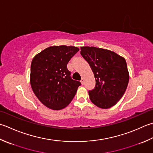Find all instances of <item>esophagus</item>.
<instances>
[{
    "label": "esophagus",
    "instance_id": "esophagus-1",
    "mask_svg": "<svg viewBox=\"0 0 153 153\" xmlns=\"http://www.w3.org/2000/svg\"><path fill=\"white\" fill-rule=\"evenodd\" d=\"M84 82H85L84 78H83V77H82V79H81V83H82V85H83V84H84Z\"/></svg>",
    "mask_w": 153,
    "mask_h": 153
}]
</instances>
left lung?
<instances>
[{
  "instance_id": "obj_1",
  "label": "left lung",
  "mask_w": 153,
  "mask_h": 153,
  "mask_svg": "<svg viewBox=\"0 0 153 153\" xmlns=\"http://www.w3.org/2000/svg\"><path fill=\"white\" fill-rule=\"evenodd\" d=\"M81 54L89 63L96 82L89 91L91 102L101 109H109L121 100L127 88L129 74L123 57L109 50L81 47Z\"/></svg>"
}]
</instances>
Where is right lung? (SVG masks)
<instances>
[{"mask_svg": "<svg viewBox=\"0 0 153 153\" xmlns=\"http://www.w3.org/2000/svg\"><path fill=\"white\" fill-rule=\"evenodd\" d=\"M78 51L75 46H53L33 58L30 76L32 91L49 109L60 110L67 107L81 85L71 78L67 68L68 63Z\"/></svg>", "mask_w": 153, "mask_h": 153, "instance_id": "add662e5", "label": "right lung"}]
</instances>
